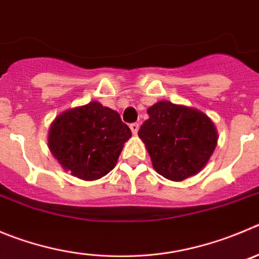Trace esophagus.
Masks as SVG:
<instances>
[{"mask_svg": "<svg viewBox=\"0 0 259 259\" xmlns=\"http://www.w3.org/2000/svg\"><path fill=\"white\" fill-rule=\"evenodd\" d=\"M130 130H132L133 134H137L138 130H139V124H138V122H133V124H130Z\"/></svg>", "mask_w": 259, "mask_h": 259, "instance_id": "obj_1", "label": "esophagus"}]
</instances>
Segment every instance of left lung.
Here are the masks:
<instances>
[{
  "mask_svg": "<svg viewBox=\"0 0 259 259\" xmlns=\"http://www.w3.org/2000/svg\"><path fill=\"white\" fill-rule=\"evenodd\" d=\"M149 118L138 135L163 178L181 181L199 172L217 144V133L207 115L195 108L161 101L148 108Z\"/></svg>",
  "mask_w": 259,
  "mask_h": 259,
  "instance_id": "obj_1",
  "label": "left lung"
}]
</instances>
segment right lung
I'll return each mask as SVG.
<instances>
[{
  "label": "right lung",
  "instance_id": "add662e5",
  "mask_svg": "<svg viewBox=\"0 0 259 259\" xmlns=\"http://www.w3.org/2000/svg\"><path fill=\"white\" fill-rule=\"evenodd\" d=\"M129 126L98 102L65 111L52 122L48 147L60 165L83 180H97L115 167Z\"/></svg>",
  "mask_w": 259,
  "mask_h": 259
}]
</instances>
